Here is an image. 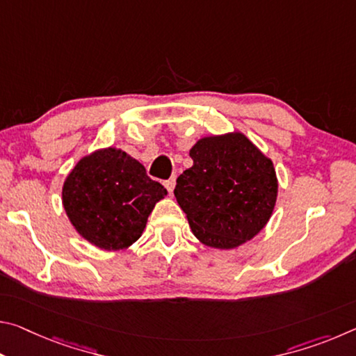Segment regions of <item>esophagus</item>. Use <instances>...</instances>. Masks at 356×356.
Listing matches in <instances>:
<instances>
[{"mask_svg": "<svg viewBox=\"0 0 356 356\" xmlns=\"http://www.w3.org/2000/svg\"><path fill=\"white\" fill-rule=\"evenodd\" d=\"M165 186H166V190L170 191V195H172V191H174V186H176V180H174V179L166 180V182H165Z\"/></svg>", "mask_w": 356, "mask_h": 356, "instance_id": "1", "label": "esophagus"}]
</instances>
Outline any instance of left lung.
<instances>
[{
	"label": "left lung",
	"mask_w": 356,
	"mask_h": 356,
	"mask_svg": "<svg viewBox=\"0 0 356 356\" xmlns=\"http://www.w3.org/2000/svg\"><path fill=\"white\" fill-rule=\"evenodd\" d=\"M190 156L193 166L179 176L174 196L195 237L215 250L254 238L278 197L272 159L238 130L201 138Z\"/></svg>",
	"instance_id": "8db88e82"
}]
</instances>
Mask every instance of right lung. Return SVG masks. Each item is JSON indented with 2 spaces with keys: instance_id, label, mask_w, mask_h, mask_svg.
<instances>
[{
  "instance_id": "1",
  "label": "right lung",
  "mask_w": 356,
  "mask_h": 356,
  "mask_svg": "<svg viewBox=\"0 0 356 356\" xmlns=\"http://www.w3.org/2000/svg\"><path fill=\"white\" fill-rule=\"evenodd\" d=\"M166 195L140 161L111 146L81 156L72 168L63 185V206L86 242L119 251L143 236L155 204Z\"/></svg>"
}]
</instances>
